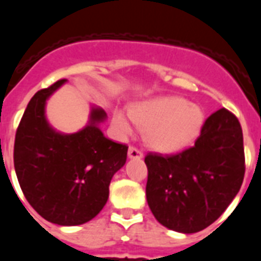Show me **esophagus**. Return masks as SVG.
Returning <instances> with one entry per match:
<instances>
[{"label": "esophagus", "instance_id": "esophagus-1", "mask_svg": "<svg viewBox=\"0 0 261 261\" xmlns=\"http://www.w3.org/2000/svg\"><path fill=\"white\" fill-rule=\"evenodd\" d=\"M144 156L142 151H140L138 149H136L135 146H129L128 149V158L129 159H141Z\"/></svg>", "mask_w": 261, "mask_h": 261}]
</instances>
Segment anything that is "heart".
<instances>
[{
    "mask_svg": "<svg viewBox=\"0 0 261 261\" xmlns=\"http://www.w3.org/2000/svg\"><path fill=\"white\" fill-rule=\"evenodd\" d=\"M129 116L137 125L145 128L147 145L167 154L181 150L190 144L199 135L204 121L201 108L180 96H161L136 103L129 108ZM130 119L123 111H116L112 123L121 135H129L132 130Z\"/></svg>",
    "mask_w": 261,
    "mask_h": 261,
    "instance_id": "b5f03b06",
    "label": "heart"
}]
</instances>
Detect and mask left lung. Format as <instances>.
<instances>
[{
    "label": "left lung",
    "mask_w": 261,
    "mask_h": 261,
    "mask_svg": "<svg viewBox=\"0 0 261 261\" xmlns=\"http://www.w3.org/2000/svg\"><path fill=\"white\" fill-rule=\"evenodd\" d=\"M146 200L161 225L183 234L204 230L226 211L244 176L243 133L221 108L206 119L195 145L175 155L149 153Z\"/></svg>",
    "instance_id": "obj_1"
}]
</instances>
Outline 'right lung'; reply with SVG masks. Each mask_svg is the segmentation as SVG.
<instances>
[{
	"mask_svg": "<svg viewBox=\"0 0 261 261\" xmlns=\"http://www.w3.org/2000/svg\"><path fill=\"white\" fill-rule=\"evenodd\" d=\"M68 81L32 96L15 135L14 167L27 201L44 220L60 226L89 222L108 200L112 176L126 162L128 146L111 141L100 124L107 114L90 107L89 121L74 133L53 128L48 99Z\"/></svg>",
	"mask_w": 261,
	"mask_h": 261,
	"instance_id": "1",
	"label": "right lung"
}]
</instances>
